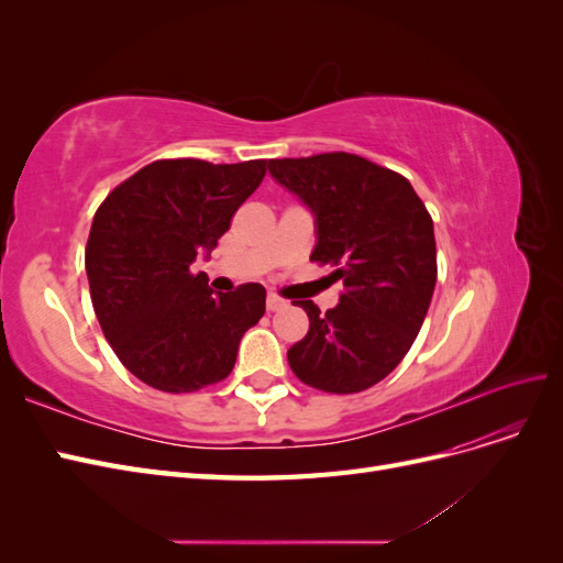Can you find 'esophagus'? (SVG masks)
Listing matches in <instances>:
<instances>
[{
	"instance_id": "esophagus-1",
	"label": "esophagus",
	"mask_w": 563,
	"mask_h": 563,
	"mask_svg": "<svg viewBox=\"0 0 563 563\" xmlns=\"http://www.w3.org/2000/svg\"><path fill=\"white\" fill-rule=\"evenodd\" d=\"M265 308H267L269 312H277V310L286 308V300H282V298H279V296H275V294H269V296H267V300H265Z\"/></svg>"
}]
</instances>
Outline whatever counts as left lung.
<instances>
[{"mask_svg": "<svg viewBox=\"0 0 563 563\" xmlns=\"http://www.w3.org/2000/svg\"><path fill=\"white\" fill-rule=\"evenodd\" d=\"M269 174L317 218L310 261L335 267L345 291L333 310L294 300L310 331L288 366L314 389L354 395L397 368L428 314L437 284L432 216L401 174L350 152L272 159Z\"/></svg>", "mask_w": 563, "mask_h": 563, "instance_id": "1", "label": "left lung"}]
</instances>
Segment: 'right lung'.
Returning a JSON list of instances; mask_svg holds the SVG:
<instances>
[{
    "label": "right lung",
    "instance_id": "obj_1",
    "mask_svg": "<svg viewBox=\"0 0 563 563\" xmlns=\"http://www.w3.org/2000/svg\"><path fill=\"white\" fill-rule=\"evenodd\" d=\"M265 174L267 159H157L98 207L84 253L91 302L119 362L145 385L183 395L225 380L265 314L261 284L213 294L190 269Z\"/></svg>",
    "mask_w": 563,
    "mask_h": 563
}]
</instances>
